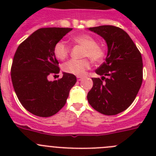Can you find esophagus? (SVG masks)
Masks as SVG:
<instances>
[{
  "instance_id": "1",
  "label": "esophagus",
  "mask_w": 156,
  "mask_h": 156,
  "mask_svg": "<svg viewBox=\"0 0 156 156\" xmlns=\"http://www.w3.org/2000/svg\"><path fill=\"white\" fill-rule=\"evenodd\" d=\"M76 78H77V80H78V81H80V80H83L82 76H76Z\"/></svg>"
}]
</instances>
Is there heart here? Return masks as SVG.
Segmentation results:
<instances>
[{"label":"heart","instance_id":"obj_1","mask_svg":"<svg viewBox=\"0 0 156 156\" xmlns=\"http://www.w3.org/2000/svg\"><path fill=\"white\" fill-rule=\"evenodd\" d=\"M73 41L75 44L84 48L83 51V57H87L93 62H99L104 57V51L99 45L97 41L93 37L87 34H81L73 37ZM70 51V48L65 41L57 42L54 48V54L58 59L64 60L67 58ZM90 67V62L88 59L81 60L71 59L66 62L62 66L63 71L67 73L81 76H83Z\"/></svg>","mask_w":156,"mask_h":156}]
</instances>
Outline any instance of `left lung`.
<instances>
[{
  "label": "left lung",
  "instance_id": "obj_1",
  "mask_svg": "<svg viewBox=\"0 0 156 156\" xmlns=\"http://www.w3.org/2000/svg\"><path fill=\"white\" fill-rule=\"evenodd\" d=\"M107 43L105 62L96 69L101 78H92L89 104L104 115L119 114L133 103L143 80L141 54L126 32L113 26L89 28Z\"/></svg>",
  "mask_w": 156,
  "mask_h": 156
}]
</instances>
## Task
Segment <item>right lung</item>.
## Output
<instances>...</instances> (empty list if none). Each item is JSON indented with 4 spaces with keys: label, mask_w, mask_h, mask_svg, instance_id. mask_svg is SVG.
I'll list each match as a JSON object with an SVG mask.
<instances>
[{
    "label": "right lung",
    "mask_w": 156,
    "mask_h": 156,
    "mask_svg": "<svg viewBox=\"0 0 156 156\" xmlns=\"http://www.w3.org/2000/svg\"><path fill=\"white\" fill-rule=\"evenodd\" d=\"M72 28H41L18 47L12 61L11 77L19 101L27 111L40 117H50L66 105L76 77L63 73L58 80L48 77L60 72L54 54L55 45Z\"/></svg>",
    "instance_id": "add662e5"
}]
</instances>
